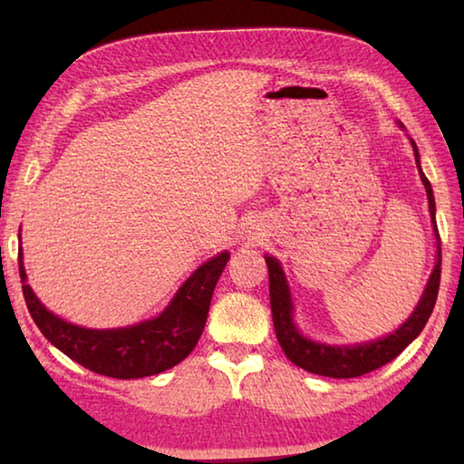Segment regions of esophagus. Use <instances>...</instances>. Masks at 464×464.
I'll return each mask as SVG.
<instances>
[{"label": "esophagus", "mask_w": 464, "mask_h": 464, "mask_svg": "<svg viewBox=\"0 0 464 464\" xmlns=\"http://www.w3.org/2000/svg\"><path fill=\"white\" fill-rule=\"evenodd\" d=\"M247 237H249V241H260L264 237V233H262V229H257V227H251V229L247 231Z\"/></svg>", "instance_id": "obj_1"}]
</instances>
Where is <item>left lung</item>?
<instances>
[{
  "label": "left lung",
  "instance_id": "left-lung-1",
  "mask_svg": "<svg viewBox=\"0 0 464 464\" xmlns=\"http://www.w3.org/2000/svg\"><path fill=\"white\" fill-rule=\"evenodd\" d=\"M399 129H403L401 122H397ZM415 166L420 171V179L423 188H426L428 196V207H430V218H431V229H434L436 239V264L431 268L430 278L426 282V288L420 296L418 304L411 311V315L407 317L401 325L392 329L391 334L376 337L371 342H360V343H325L311 340L298 329L295 321V303L293 295H290V286L286 280L285 268L278 257L270 254L264 256L266 264H268V278H270V307H272V321L274 329H276V337L282 352H285L290 362L296 364L303 371L329 376V379H354V376H362L366 372H372L376 368L391 362L392 358H397L401 352L410 345L415 337L421 334V329L426 327L428 319L434 311L438 288H440V257H442V249H440V237H438V227H436V200L431 184L428 182L426 174L421 169L420 151L415 140L410 139Z\"/></svg>",
  "mask_w": 464,
  "mask_h": 464
}]
</instances>
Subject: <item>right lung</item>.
Wrapping results in <instances>:
<instances>
[{
    "instance_id": "1",
    "label": "right lung",
    "mask_w": 464,
    "mask_h": 464,
    "mask_svg": "<svg viewBox=\"0 0 464 464\" xmlns=\"http://www.w3.org/2000/svg\"><path fill=\"white\" fill-rule=\"evenodd\" d=\"M227 262L229 251H221L200 264L157 317L124 327L92 329L69 324L44 307L26 282L22 246L18 251L22 293L43 335L77 364L112 379H143L160 374L190 354L202 335L210 298Z\"/></svg>"
}]
</instances>
